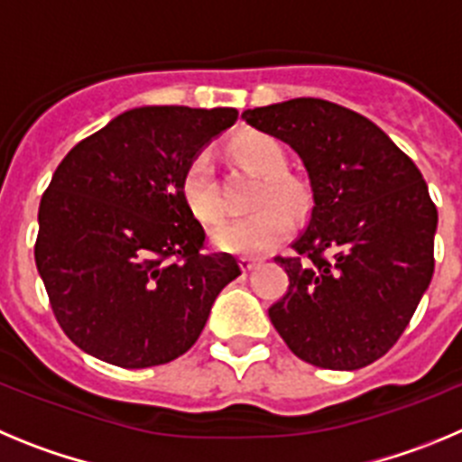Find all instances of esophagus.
Wrapping results in <instances>:
<instances>
[{"label": "esophagus", "instance_id": "34e87169", "mask_svg": "<svg viewBox=\"0 0 462 462\" xmlns=\"http://www.w3.org/2000/svg\"><path fill=\"white\" fill-rule=\"evenodd\" d=\"M259 263H261V259H252V256H243V259H240V268H243L245 273L254 271Z\"/></svg>", "mask_w": 462, "mask_h": 462}]
</instances>
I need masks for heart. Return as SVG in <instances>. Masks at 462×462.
Masks as SVG:
<instances>
[{
  "label": "heart",
  "instance_id": "1",
  "mask_svg": "<svg viewBox=\"0 0 462 462\" xmlns=\"http://www.w3.org/2000/svg\"><path fill=\"white\" fill-rule=\"evenodd\" d=\"M236 157L263 175L256 187V210L243 217L228 219L215 228L212 245L222 252L243 256H263L291 236L293 219L287 208L298 210L305 201L303 187L284 173L287 154L280 143L263 134H243L231 143ZM182 199L196 219L215 224L224 217V201L208 152L191 157L182 175Z\"/></svg>",
  "mask_w": 462,
  "mask_h": 462
}]
</instances>
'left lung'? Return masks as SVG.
Returning <instances> with one entry per match:
<instances>
[{"label": "left lung", "instance_id": "left-lung-1", "mask_svg": "<svg viewBox=\"0 0 462 462\" xmlns=\"http://www.w3.org/2000/svg\"><path fill=\"white\" fill-rule=\"evenodd\" d=\"M291 145L312 189L310 222L275 256L287 293L268 308L287 346L317 368H365L398 342L435 271L438 208L421 171L368 117L324 99L245 110Z\"/></svg>", "mask_w": 462, "mask_h": 462}]
</instances>
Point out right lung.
I'll use <instances>...</instances> for the list:
<instances>
[{
    "mask_svg": "<svg viewBox=\"0 0 462 462\" xmlns=\"http://www.w3.org/2000/svg\"><path fill=\"white\" fill-rule=\"evenodd\" d=\"M236 120V108H134L60 162L34 259L57 324L89 356L129 370L182 356L240 275L236 256L203 254L182 199L191 157Z\"/></svg>",
    "mask_w": 462,
    "mask_h": 462,
    "instance_id": "add662e5",
    "label": "right lung"
}]
</instances>
